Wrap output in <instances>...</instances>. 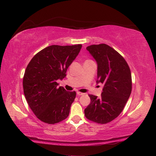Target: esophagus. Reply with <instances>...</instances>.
<instances>
[{
    "instance_id": "34e87169",
    "label": "esophagus",
    "mask_w": 156,
    "mask_h": 156,
    "mask_svg": "<svg viewBox=\"0 0 156 156\" xmlns=\"http://www.w3.org/2000/svg\"><path fill=\"white\" fill-rule=\"evenodd\" d=\"M76 93H77L78 96H82V95L84 94V93H82V92H77Z\"/></svg>"
}]
</instances>
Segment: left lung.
Masks as SVG:
<instances>
[{
	"label": "left lung",
	"mask_w": 156,
	"mask_h": 156,
	"mask_svg": "<svg viewBox=\"0 0 156 156\" xmlns=\"http://www.w3.org/2000/svg\"><path fill=\"white\" fill-rule=\"evenodd\" d=\"M87 49L97 64V84H103L101 97L90 94L84 115L89 120L105 124L117 118L130 97L131 74L125 59L110 46L102 44Z\"/></svg>",
	"instance_id": "left-lung-1"
}]
</instances>
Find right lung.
<instances>
[{
	"label": "right lung",
	"instance_id": "right-lung-1",
	"mask_svg": "<svg viewBox=\"0 0 156 156\" xmlns=\"http://www.w3.org/2000/svg\"><path fill=\"white\" fill-rule=\"evenodd\" d=\"M82 45H50L38 52L29 63L23 80L27 103L39 120L55 124L67 118L76 92L58 87V80L77 57Z\"/></svg>",
	"mask_w": 156,
	"mask_h": 156
}]
</instances>
